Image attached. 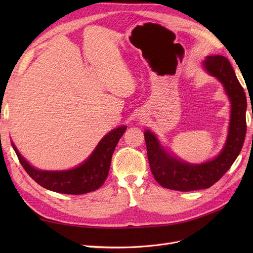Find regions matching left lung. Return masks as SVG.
<instances>
[{
	"instance_id": "1",
	"label": "left lung",
	"mask_w": 253,
	"mask_h": 253,
	"mask_svg": "<svg viewBox=\"0 0 253 253\" xmlns=\"http://www.w3.org/2000/svg\"><path fill=\"white\" fill-rule=\"evenodd\" d=\"M205 69L223 84L232 102L231 123L227 143L221 153L210 162L200 165L183 163L170 156L149 130L144 132L152 173L163 188L180 192L208 189L218 181L240 154L246 134V96L230 61L221 56H208Z\"/></svg>"
}]
</instances>
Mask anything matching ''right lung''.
I'll list each match as a JSON object with an SVG mask.
<instances>
[{
    "instance_id": "1",
    "label": "right lung",
    "mask_w": 253,
    "mask_h": 253,
    "mask_svg": "<svg viewBox=\"0 0 253 253\" xmlns=\"http://www.w3.org/2000/svg\"><path fill=\"white\" fill-rule=\"evenodd\" d=\"M126 130L125 126L112 130L98 143L86 162L66 171H42L31 166L12 143L24 170L41 187L60 194L82 195L99 189L109 174L112 156L119 139Z\"/></svg>"
}]
</instances>
